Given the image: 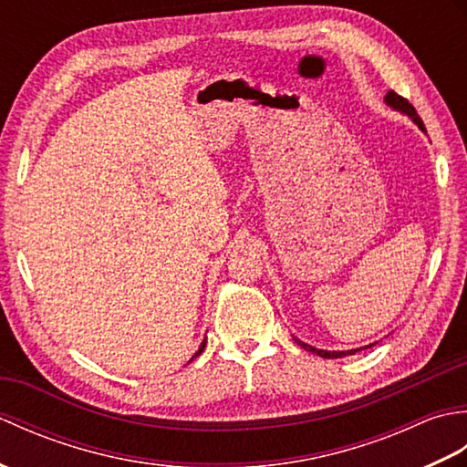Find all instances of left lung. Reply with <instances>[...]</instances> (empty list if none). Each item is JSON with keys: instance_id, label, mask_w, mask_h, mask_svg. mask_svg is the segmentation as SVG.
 I'll list each match as a JSON object with an SVG mask.
<instances>
[{"instance_id": "8db88e82", "label": "left lung", "mask_w": 467, "mask_h": 467, "mask_svg": "<svg viewBox=\"0 0 467 467\" xmlns=\"http://www.w3.org/2000/svg\"><path fill=\"white\" fill-rule=\"evenodd\" d=\"M385 104L389 106V108H393V110H398V112H401V114H405V116H410L411 120L418 124V128L421 132H425V126H423V122H421V118L418 116V112H415V108L405 100V98H401V96H398L395 92H389L385 96ZM293 341L296 343V345H301L303 349H306V351H311V353H315V355H319V357H325V359H339V357H345V355H355L357 351H361V349H367V347H371V345H375V343H371V345H365V347H359V349H349V351H327V349H317V347H313V345H306V343H303L301 339H296V337L293 335Z\"/></svg>"}]
</instances>
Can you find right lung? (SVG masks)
Masks as SVG:
<instances>
[{
    "instance_id": "right-lung-1",
    "label": "right lung",
    "mask_w": 467,
    "mask_h": 467,
    "mask_svg": "<svg viewBox=\"0 0 467 467\" xmlns=\"http://www.w3.org/2000/svg\"><path fill=\"white\" fill-rule=\"evenodd\" d=\"M198 351H202V349H198Z\"/></svg>"
}]
</instances>
